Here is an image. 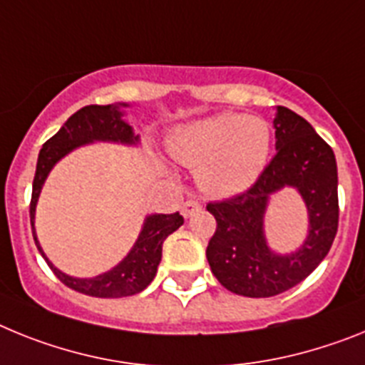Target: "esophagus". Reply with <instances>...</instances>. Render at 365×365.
Returning <instances> with one entry per match:
<instances>
[{"instance_id":"34e87169","label":"esophagus","mask_w":365,"mask_h":365,"mask_svg":"<svg viewBox=\"0 0 365 365\" xmlns=\"http://www.w3.org/2000/svg\"><path fill=\"white\" fill-rule=\"evenodd\" d=\"M202 209V205H200V202L198 200H192V198H189V200H185L182 204V215L185 218H189V217H192V215H196L198 213V211H200Z\"/></svg>"}]
</instances>
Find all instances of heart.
Here are the masks:
<instances>
[{
    "instance_id": "1",
    "label": "heart",
    "mask_w": 365,
    "mask_h": 365,
    "mask_svg": "<svg viewBox=\"0 0 365 365\" xmlns=\"http://www.w3.org/2000/svg\"><path fill=\"white\" fill-rule=\"evenodd\" d=\"M272 128L261 117L218 113L180 128L169 141L174 160L195 167L202 189L230 196L248 189L268 163Z\"/></svg>"
}]
</instances>
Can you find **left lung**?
Returning <instances> with one entry per match:
<instances>
[{"instance_id": "1", "label": "left lung", "mask_w": 365, "mask_h": 365, "mask_svg": "<svg viewBox=\"0 0 365 365\" xmlns=\"http://www.w3.org/2000/svg\"><path fill=\"white\" fill-rule=\"evenodd\" d=\"M277 154L250 189L226 200L209 202L217 230L205 250L218 283L246 297L287 292L316 270L338 231V170L332 148L309 121L284 106L277 108ZM296 186L309 209L311 230L296 254L277 256L265 246L262 217L272 192Z\"/></svg>"}]
</instances>
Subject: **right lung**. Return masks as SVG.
Instances as JSON below:
<instances>
[{"mask_svg": "<svg viewBox=\"0 0 365 365\" xmlns=\"http://www.w3.org/2000/svg\"><path fill=\"white\" fill-rule=\"evenodd\" d=\"M121 141V143H138V135L132 134V128L121 119L119 106H90L81 108L73 113L64 126L56 132L51 139L43 143L42 150L38 154L36 174L33 180V196H31V226H33V237L36 242L38 252L42 253L53 274L66 284L81 294L93 297H126L139 294L141 290L152 283V279L158 272V264L161 261V246L163 240L178 230L183 224V217L180 213L170 215H152L145 220L143 231L139 235L138 242L134 244L132 252L125 257V261L93 279H77L62 274L58 268L51 264L49 259L43 255L36 235H34V209H36L38 196L42 191L47 174L53 169V165L64 158L73 148L81 147L88 141Z\"/></svg>", "mask_w": 365, "mask_h": 365, "instance_id": "right-lung-1", "label": "right lung"}]
</instances>
